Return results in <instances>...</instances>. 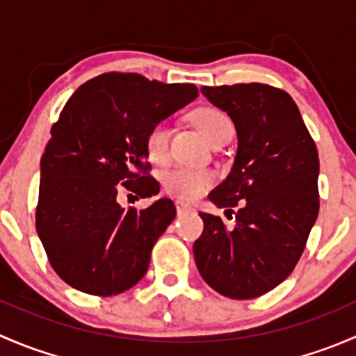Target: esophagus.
Segmentation results:
<instances>
[{
  "label": "esophagus",
  "mask_w": 356,
  "mask_h": 356,
  "mask_svg": "<svg viewBox=\"0 0 356 356\" xmlns=\"http://www.w3.org/2000/svg\"><path fill=\"white\" fill-rule=\"evenodd\" d=\"M175 210H177V215L186 213V211H191V204L184 203V201H175Z\"/></svg>",
  "instance_id": "1"
}]
</instances>
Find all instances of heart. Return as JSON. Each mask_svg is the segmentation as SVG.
<instances>
[{
    "label": "heart",
    "mask_w": 356,
    "mask_h": 356,
    "mask_svg": "<svg viewBox=\"0 0 356 356\" xmlns=\"http://www.w3.org/2000/svg\"><path fill=\"white\" fill-rule=\"evenodd\" d=\"M193 124L204 136L208 143L215 145L220 141H229L234 134V122L224 110L215 106H204L193 113ZM168 139L170 127L167 122H158L149 129L146 136V155L155 163H163L168 156ZM165 188L174 196L182 200L198 198L204 189L213 182V174L204 168L179 167L165 175Z\"/></svg>",
    "instance_id": "obj_1"
}]
</instances>
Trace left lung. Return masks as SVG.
Instances as JSON below:
<instances>
[{
  "instance_id": "8db88e82",
  "label": "left lung",
  "mask_w": 356,
  "mask_h": 356,
  "mask_svg": "<svg viewBox=\"0 0 356 356\" xmlns=\"http://www.w3.org/2000/svg\"><path fill=\"white\" fill-rule=\"evenodd\" d=\"M201 95L232 118L238 134L231 172L208 198L239 210L232 229L201 211L195 261L211 289L251 300L281 284L303 253L318 215L317 146L282 89L251 82L203 86Z\"/></svg>"
}]
</instances>
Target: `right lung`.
Returning <instances> with one entry per match:
<instances>
[{
  "mask_svg": "<svg viewBox=\"0 0 356 356\" xmlns=\"http://www.w3.org/2000/svg\"><path fill=\"white\" fill-rule=\"evenodd\" d=\"M195 84H163L138 74L98 75L63 106L41 156L35 229L56 274L96 296L124 293L145 277L156 239L175 218L172 200L145 210L120 207V186L158 195L146 136L196 99Z\"/></svg>",
  "mask_w": 356,
  "mask_h": 356,
  "instance_id": "obj_1",
  "label": "right lung"
}]
</instances>
